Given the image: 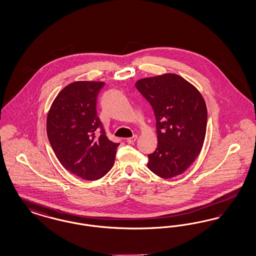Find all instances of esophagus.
Wrapping results in <instances>:
<instances>
[{
	"label": "esophagus",
	"instance_id": "esophagus-1",
	"mask_svg": "<svg viewBox=\"0 0 256 256\" xmlns=\"http://www.w3.org/2000/svg\"><path fill=\"white\" fill-rule=\"evenodd\" d=\"M136 139H137V135H134V136L128 138V139H126V142H128V144H134V142L136 141Z\"/></svg>",
	"mask_w": 256,
	"mask_h": 256
}]
</instances>
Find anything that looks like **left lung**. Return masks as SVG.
<instances>
[{
    "label": "left lung",
    "instance_id": "1",
    "mask_svg": "<svg viewBox=\"0 0 256 256\" xmlns=\"http://www.w3.org/2000/svg\"><path fill=\"white\" fill-rule=\"evenodd\" d=\"M152 106L158 148L148 154V168L163 178L182 174L200 152L206 138V102L194 86L174 74L148 78L135 84Z\"/></svg>",
    "mask_w": 256,
    "mask_h": 256
}]
</instances>
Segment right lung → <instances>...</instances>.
Masks as SVG:
<instances>
[{
  "label": "right lung",
  "instance_id": "1",
  "mask_svg": "<svg viewBox=\"0 0 256 256\" xmlns=\"http://www.w3.org/2000/svg\"><path fill=\"white\" fill-rule=\"evenodd\" d=\"M104 86L76 82L54 98L47 117L50 144L62 166L86 180H97L113 167L117 148L98 117L97 100Z\"/></svg>",
  "mask_w": 256,
  "mask_h": 256
}]
</instances>
